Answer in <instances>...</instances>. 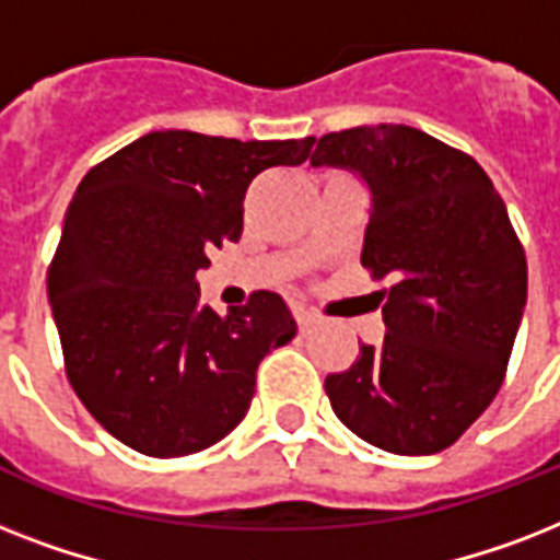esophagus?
I'll use <instances>...</instances> for the list:
<instances>
[{
  "label": "esophagus",
  "instance_id": "34e87169",
  "mask_svg": "<svg viewBox=\"0 0 560 560\" xmlns=\"http://www.w3.org/2000/svg\"><path fill=\"white\" fill-rule=\"evenodd\" d=\"M296 323H299V331L307 334V331H311V328H314L316 323H319V319H316V316L311 314V311H305V307H299V311H296Z\"/></svg>",
  "mask_w": 560,
  "mask_h": 560
}]
</instances>
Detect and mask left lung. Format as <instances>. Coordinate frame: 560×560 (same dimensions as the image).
I'll return each instance as SVG.
<instances>
[{"label": "left lung", "mask_w": 560, "mask_h": 560, "mask_svg": "<svg viewBox=\"0 0 560 560\" xmlns=\"http://www.w3.org/2000/svg\"><path fill=\"white\" fill-rule=\"evenodd\" d=\"M311 165L360 174L372 191L360 261L386 337L360 346L325 392L342 424L398 456L451 447L503 386L526 307V255L479 162L407 125L351 127Z\"/></svg>", "instance_id": "left-lung-1"}]
</instances>
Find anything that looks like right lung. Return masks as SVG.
<instances>
[{
	"mask_svg": "<svg viewBox=\"0 0 560 560\" xmlns=\"http://www.w3.org/2000/svg\"><path fill=\"white\" fill-rule=\"evenodd\" d=\"M314 142L156 130L81 179L48 302L74 395L121 444L174 459L244 421L258 363L296 337V319L270 290L214 314L197 272L244 232L249 183L302 165Z\"/></svg>",
	"mask_w": 560,
	"mask_h": 560,
	"instance_id": "obj_1",
	"label": "right lung"
}]
</instances>
